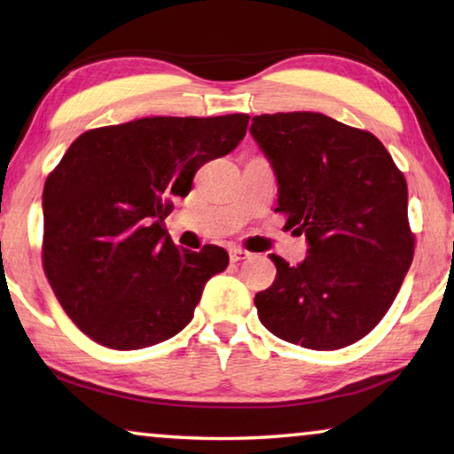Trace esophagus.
<instances>
[{"mask_svg":"<svg viewBox=\"0 0 454 454\" xmlns=\"http://www.w3.org/2000/svg\"><path fill=\"white\" fill-rule=\"evenodd\" d=\"M253 254L248 253V250H244V248H232L230 250V261L232 262H242V261H247V258H250Z\"/></svg>","mask_w":454,"mask_h":454,"instance_id":"obj_1","label":"esophagus"}]
</instances>
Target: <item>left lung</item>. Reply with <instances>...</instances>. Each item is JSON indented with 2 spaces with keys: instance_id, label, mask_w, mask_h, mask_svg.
Masks as SVG:
<instances>
[{
  "instance_id": "left-lung-1",
  "label": "left lung",
  "mask_w": 454,
  "mask_h": 454,
  "mask_svg": "<svg viewBox=\"0 0 454 454\" xmlns=\"http://www.w3.org/2000/svg\"><path fill=\"white\" fill-rule=\"evenodd\" d=\"M250 133L275 169L277 212L305 234L303 262L270 254L277 278L256 293L262 325L309 349H340L382 321L414 256L408 188L370 131L321 113L258 114Z\"/></svg>"
}]
</instances>
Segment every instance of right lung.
Listing matches in <instances>:
<instances>
[{
    "mask_svg": "<svg viewBox=\"0 0 454 454\" xmlns=\"http://www.w3.org/2000/svg\"><path fill=\"white\" fill-rule=\"evenodd\" d=\"M248 114L147 117L82 133L48 176L42 264L74 325L105 348L141 349L179 333L224 248L179 250L165 230L201 165L228 155Z\"/></svg>",
    "mask_w": 454,
    "mask_h": 454,
    "instance_id": "1",
    "label": "right lung"
}]
</instances>
